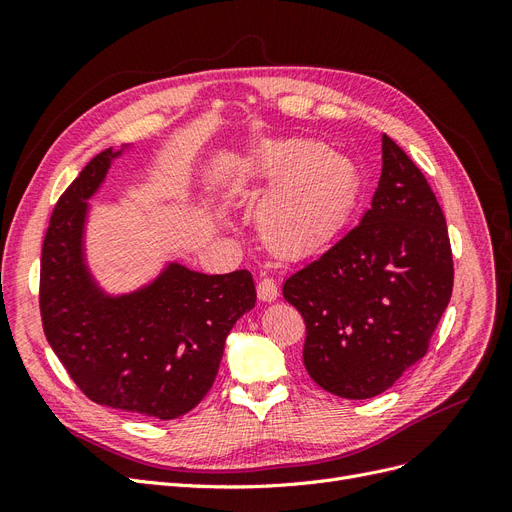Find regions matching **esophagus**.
<instances>
[{
	"label": "esophagus",
	"instance_id": "esophagus-1",
	"mask_svg": "<svg viewBox=\"0 0 512 512\" xmlns=\"http://www.w3.org/2000/svg\"><path fill=\"white\" fill-rule=\"evenodd\" d=\"M256 292H258V299L260 301H267V303L275 301L277 294H280V290H277V284H275L273 277H267V275L260 277V282L256 286Z\"/></svg>",
	"mask_w": 512,
	"mask_h": 512
}]
</instances>
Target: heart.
I'll use <instances>...</instances> for the list:
<instances>
[{
    "label": "heart",
    "instance_id": "obj_1",
    "mask_svg": "<svg viewBox=\"0 0 512 512\" xmlns=\"http://www.w3.org/2000/svg\"><path fill=\"white\" fill-rule=\"evenodd\" d=\"M250 175L273 185L256 211L260 235L273 250L290 256L329 245L350 222L363 188L350 158L309 138L258 151Z\"/></svg>",
    "mask_w": 512,
    "mask_h": 512
}]
</instances>
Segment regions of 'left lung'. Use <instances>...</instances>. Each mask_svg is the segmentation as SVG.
Here are the masks:
<instances>
[{"label": "left lung", "mask_w": 512, "mask_h": 512, "mask_svg": "<svg viewBox=\"0 0 512 512\" xmlns=\"http://www.w3.org/2000/svg\"><path fill=\"white\" fill-rule=\"evenodd\" d=\"M453 275L436 194L382 134V175L361 224L284 284L305 320L307 374L337 397L384 393L427 354Z\"/></svg>", "instance_id": "1"}]
</instances>
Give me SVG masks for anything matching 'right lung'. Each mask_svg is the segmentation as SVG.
Here are the masks:
<instances>
[{
  "label": "right lung",
  "instance_id": "1",
  "mask_svg": "<svg viewBox=\"0 0 512 512\" xmlns=\"http://www.w3.org/2000/svg\"><path fill=\"white\" fill-rule=\"evenodd\" d=\"M121 151L98 153L53 209L40 260L42 329L91 401L170 421L211 389L226 337L254 307L256 288L245 269L205 275L179 262L119 297L94 282L83 250L87 200Z\"/></svg>",
  "mask_w": 512,
  "mask_h": 512
}]
</instances>
